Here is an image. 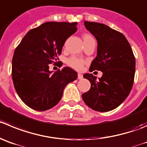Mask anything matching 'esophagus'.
Returning a JSON list of instances; mask_svg holds the SVG:
<instances>
[{
    "mask_svg": "<svg viewBox=\"0 0 147 147\" xmlns=\"http://www.w3.org/2000/svg\"><path fill=\"white\" fill-rule=\"evenodd\" d=\"M83 75H82V74L78 73V79H79V80H82V79H83Z\"/></svg>",
    "mask_w": 147,
    "mask_h": 147,
    "instance_id": "esophagus-1",
    "label": "esophagus"
}]
</instances>
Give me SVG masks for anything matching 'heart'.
<instances>
[{
  "label": "heart",
  "instance_id": "b5f03b06",
  "mask_svg": "<svg viewBox=\"0 0 147 147\" xmlns=\"http://www.w3.org/2000/svg\"><path fill=\"white\" fill-rule=\"evenodd\" d=\"M83 41L86 40L88 39H90V38H92V37L90 36V35H83ZM84 60L81 59L77 58L75 57H72L70 58H69L67 59V64L69 67H72L73 69H77V70H81L83 68V65H84Z\"/></svg>",
  "mask_w": 147,
  "mask_h": 147
}]
</instances>
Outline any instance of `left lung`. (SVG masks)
I'll list each match as a JSON object with an SVG mask.
<instances>
[{
    "label": "left lung",
    "mask_w": 147,
    "mask_h": 147,
    "mask_svg": "<svg viewBox=\"0 0 147 147\" xmlns=\"http://www.w3.org/2000/svg\"><path fill=\"white\" fill-rule=\"evenodd\" d=\"M84 25L98 43L96 57L89 71H101L103 75L98 80L92 74L83 75L90 81V88L82 98L94 110L109 112L120 106L131 92L135 75V57L121 32L101 23L85 21Z\"/></svg>",
    "instance_id": "left-lung-1"
}]
</instances>
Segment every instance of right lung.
<instances>
[{
  "mask_svg": "<svg viewBox=\"0 0 147 147\" xmlns=\"http://www.w3.org/2000/svg\"><path fill=\"white\" fill-rule=\"evenodd\" d=\"M77 22H46L30 30L15 49L12 79L22 101L37 111L59 102L64 88L78 78L68 67L53 72L49 64L57 61L66 40L77 31Z\"/></svg>",
  "mask_w": 147,
  "mask_h": 147,
  "instance_id": "obj_1",
  "label": "right lung"
}]
</instances>
